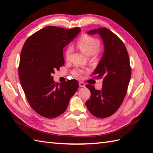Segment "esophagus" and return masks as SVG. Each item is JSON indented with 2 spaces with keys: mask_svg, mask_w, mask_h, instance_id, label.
I'll use <instances>...</instances> for the list:
<instances>
[{
  "mask_svg": "<svg viewBox=\"0 0 153 153\" xmlns=\"http://www.w3.org/2000/svg\"><path fill=\"white\" fill-rule=\"evenodd\" d=\"M79 85L80 87H85V84L82 82H79Z\"/></svg>",
  "mask_w": 153,
  "mask_h": 153,
  "instance_id": "esophagus-1",
  "label": "esophagus"
}]
</instances>
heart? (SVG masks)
<instances>
[{
	"label": "heart",
	"mask_w": 153,
	"mask_h": 153,
	"mask_svg": "<svg viewBox=\"0 0 153 153\" xmlns=\"http://www.w3.org/2000/svg\"><path fill=\"white\" fill-rule=\"evenodd\" d=\"M77 46L79 49L85 54L87 56H91L92 54V60H97L98 59V51L100 46V41L98 39L90 36L88 35H85L81 37L77 42ZM73 52V48L71 46L68 47L66 52H65V56L66 59H69L71 54ZM72 74L75 77L77 78H81L83 77L84 71L81 70H75L72 71Z\"/></svg>",
	"instance_id": "obj_1"
}]
</instances>
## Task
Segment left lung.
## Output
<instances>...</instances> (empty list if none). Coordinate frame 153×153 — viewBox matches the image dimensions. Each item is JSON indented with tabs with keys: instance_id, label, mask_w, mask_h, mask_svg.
Wrapping results in <instances>:
<instances>
[{
	"instance_id": "8db88e82",
	"label": "left lung",
	"mask_w": 153,
	"mask_h": 153,
	"mask_svg": "<svg viewBox=\"0 0 153 153\" xmlns=\"http://www.w3.org/2000/svg\"><path fill=\"white\" fill-rule=\"evenodd\" d=\"M89 35L99 34L104 43V53L93 75L102 79L101 90L87 85L91 97L85 102L89 112L97 118L112 116L121 106L131 78L129 58L123 42L106 27L88 31Z\"/></svg>"
}]
</instances>
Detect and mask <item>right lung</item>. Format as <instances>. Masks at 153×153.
Here are the masks:
<instances>
[{"mask_svg":"<svg viewBox=\"0 0 153 153\" xmlns=\"http://www.w3.org/2000/svg\"><path fill=\"white\" fill-rule=\"evenodd\" d=\"M81 31L79 27L47 26L25 42L18 68L19 81L31 108L47 118L65 112L78 89L76 79L55 83L53 74L64 65L63 48Z\"/></svg>","mask_w":153,"mask_h":153,"instance_id":"obj_1","label":"right lung"}]
</instances>
